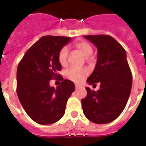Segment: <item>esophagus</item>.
Listing matches in <instances>:
<instances>
[{
	"instance_id": "obj_1",
	"label": "esophagus",
	"mask_w": 146,
	"mask_h": 146,
	"mask_svg": "<svg viewBox=\"0 0 146 146\" xmlns=\"http://www.w3.org/2000/svg\"><path fill=\"white\" fill-rule=\"evenodd\" d=\"M82 88V86H80V85H75V88L76 90H78V89H80Z\"/></svg>"
}]
</instances>
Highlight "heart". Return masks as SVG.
I'll list each match as a JSON object with an SVG mask.
<instances>
[{
    "mask_svg": "<svg viewBox=\"0 0 146 146\" xmlns=\"http://www.w3.org/2000/svg\"><path fill=\"white\" fill-rule=\"evenodd\" d=\"M73 47L80 52L86 58H88L92 55L93 47L91 44L86 41H77L74 42ZM69 55V50L67 47H62L58 52V61L61 66H66L67 64V58ZM88 71L86 69L72 68L67 71L66 77L69 80L75 82H80L87 77Z\"/></svg>",
    "mask_w": 146,
    "mask_h": 146,
    "instance_id": "1",
    "label": "heart"
}]
</instances>
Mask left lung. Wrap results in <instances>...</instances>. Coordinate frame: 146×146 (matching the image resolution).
I'll use <instances>...</instances> for the list:
<instances>
[{
  "label": "left lung",
  "mask_w": 146,
  "mask_h": 146,
  "mask_svg": "<svg viewBox=\"0 0 146 146\" xmlns=\"http://www.w3.org/2000/svg\"><path fill=\"white\" fill-rule=\"evenodd\" d=\"M85 38L97 47L96 66L87 79L89 85L100 83L99 91L86 88L87 96L81 100L83 113L95 123L104 124L116 119L126 105L131 93L132 76L126 52L108 35H88Z\"/></svg>",
  "instance_id": "8db88e82"
}]
</instances>
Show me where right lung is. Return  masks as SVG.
Wrapping results in <instances>:
<instances>
[{"label":"right lung","instance_id":"1","mask_svg":"<svg viewBox=\"0 0 146 146\" xmlns=\"http://www.w3.org/2000/svg\"><path fill=\"white\" fill-rule=\"evenodd\" d=\"M71 37L44 36L30 47L17 70V94L28 116L35 122L47 125L57 122L65 113L67 100L75 90L74 82L58 74L61 69L58 52ZM62 81L51 87L53 78Z\"/></svg>","mask_w":146,"mask_h":146}]
</instances>
